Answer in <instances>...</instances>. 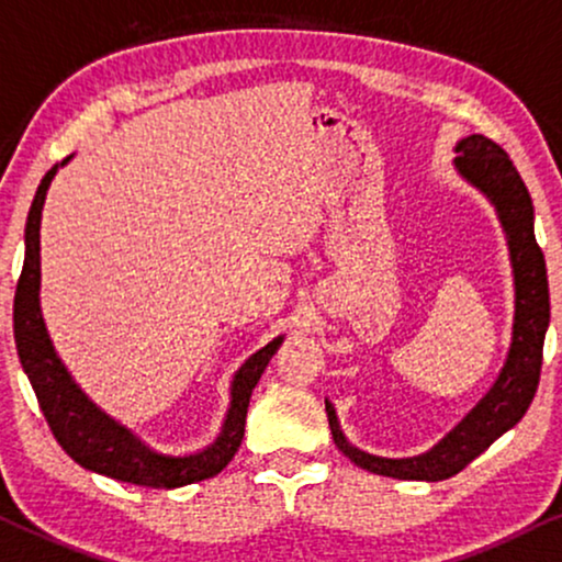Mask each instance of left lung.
<instances>
[{
    "mask_svg": "<svg viewBox=\"0 0 562 562\" xmlns=\"http://www.w3.org/2000/svg\"><path fill=\"white\" fill-rule=\"evenodd\" d=\"M454 167L496 205L506 231L514 269V334L506 364L483 401L447 434L439 445L416 458L387 460L368 454L347 442L336 422V411L326 401V416L334 442L357 468L398 481H445L458 475L477 454L488 450L501 434L519 424L540 385L542 344L550 324V290L544 254L535 238V207L519 171L498 144L485 136L462 138Z\"/></svg>",
    "mask_w": 562,
    "mask_h": 562,
    "instance_id": "1",
    "label": "left lung"
}]
</instances>
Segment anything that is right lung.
I'll use <instances>...</instances> for the list:
<instances>
[{
  "mask_svg": "<svg viewBox=\"0 0 562 562\" xmlns=\"http://www.w3.org/2000/svg\"><path fill=\"white\" fill-rule=\"evenodd\" d=\"M69 159L71 156H66L64 161L54 164L37 184L25 226V265H22L18 293H14V344H18L22 370L33 385L43 416L64 452L92 473L123 483L146 485V488H179V485L218 475L241 447L251 391L282 344V336L261 347L238 368L234 385H231L226 422H223L218 439L203 452L187 454V458L154 452L131 429L97 408L58 359L46 324H43L41 301H37V290H41V211L46 203L50 179Z\"/></svg>",
  "mask_w": 562,
  "mask_h": 562,
  "instance_id": "obj_1",
  "label": "right lung"
}]
</instances>
